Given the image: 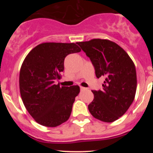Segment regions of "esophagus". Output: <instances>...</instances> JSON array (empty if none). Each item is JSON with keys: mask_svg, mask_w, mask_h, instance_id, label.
I'll return each instance as SVG.
<instances>
[{"mask_svg": "<svg viewBox=\"0 0 153 153\" xmlns=\"http://www.w3.org/2000/svg\"><path fill=\"white\" fill-rule=\"evenodd\" d=\"M80 90H81V91L85 90V89H86V88H84V87H81V86L80 87Z\"/></svg>", "mask_w": 153, "mask_h": 153, "instance_id": "34e87169", "label": "esophagus"}]
</instances>
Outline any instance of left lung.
Masks as SVG:
<instances>
[{"label":"left lung","mask_w":153,"mask_h":153,"mask_svg":"<svg viewBox=\"0 0 153 153\" xmlns=\"http://www.w3.org/2000/svg\"><path fill=\"white\" fill-rule=\"evenodd\" d=\"M89 57L96 76L105 78L102 89L92 91L90 113L104 122H113L125 114L134 99L137 74L134 62L117 44L94 39L77 42Z\"/></svg>","instance_id":"8db88e82"}]
</instances>
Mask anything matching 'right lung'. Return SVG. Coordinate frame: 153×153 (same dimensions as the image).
Listing matches in <instances>:
<instances>
[{"mask_svg": "<svg viewBox=\"0 0 153 153\" xmlns=\"http://www.w3.org/2000/svg\"><path fill=\"white\" fill-rule=\"evenodd\" d=\"M80 51L75 43H42L23 62L19 75L21 96L26 110L41 125L55 127L69 119L80 88L60 87L54 82L64 71L66 56Z\"/></svg>", "mask_w": 153, "mask_h": 153, "instance_id": "obj_1", "label": "right lung"}]
</instances>
